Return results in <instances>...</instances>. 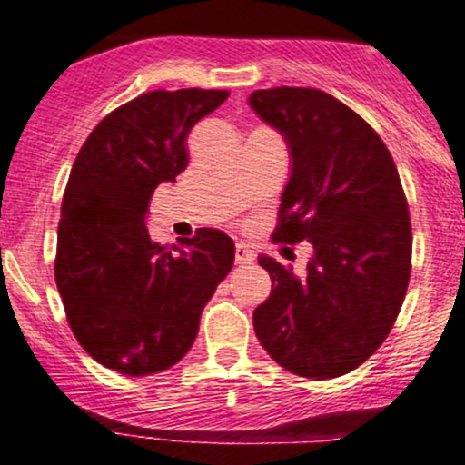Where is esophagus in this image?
I'll return each instance as SVG.
<instances>
[{
    "mask_svg": "<svg viewBox=\"0 0 465 465\" xmlns=\"http://www.w3.org/2000/svg\"><path fill=\"white\" fill-rule=\"evenodd\" d=\"M253 260H255V253L247 247V244H236V264L247 266V264H253Z\"/></svg>",
    "mask_w": 465,
    "mask_h": 465,
    "instance_id": "esophagus-1",
    "label": "esophagus"
}]
</instances>
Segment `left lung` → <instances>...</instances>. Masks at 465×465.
Here are the masks:
<instances>
[{
  "mask_svg": "<svg viewBox=\"0 0 465 465\" xmlns=\"http://www.w3.org/2000/svg\"><path fill=\"white\" fill-rule=\"evenodd\" d=\"M247 103L291 157L273 240L312 244L303 275L258 258L273 288L253 311L255 334L291 373L343 376L381 348L409 286L411 223L396 163L359 114L319 89H258Z\"/></svg>",
  "mask_w": 465,
  "mask_h": 465,
  "instance_id": "8db88e82",
  "label": "left lung"
}]
</instances>
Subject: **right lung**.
Segmentation results:
<instances>
[{"label":"right lung","mask_w":465,"mask_h":465,"mask_svg":"<svg viewBox=\"0 0 465 465\" xmlns=\"http://www.w3.org/2000/svg\"><path fill=\"white\" fill-rule=\"evenodd\" d=\"M227 95L143 94L106 115L74 162L58 223L56 286L78 343L109 370L146 376L177 365L232 271L236 247L221 229L162 247L146 225L153 192L188 165L192 126Z\"/></svg>","instance_id":"add662e5"}]
</instances>
